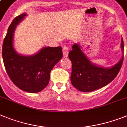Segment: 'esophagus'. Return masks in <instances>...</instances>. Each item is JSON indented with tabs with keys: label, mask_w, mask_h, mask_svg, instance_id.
<instances>
[{
	"label": "esophagus",
	"mask_w": 127,
	"mask_h": 127,
	"mask_svg": "<svg viewBox=\"0 0 127 127\" xmlns=\"http://www.w3.org/2000/svg\"><path fill=\"white\" fill-rule=\"evenodd\" d=\"M68 51L69 49L68 47H67L66 46H64L63 50V56L64 57H67L68 55Z\"/></svg>",
	"instance_id": "esophagus-1"
}]
</instances>
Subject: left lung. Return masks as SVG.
Instances as JSON below:
<instances>
[{"mask_svg":"<svg viewBox=\"0 0 127 127\" xmlns=\"http://www.w3.org/2000/svg\"><path fill=\"white\" fill-rule=\"evenodd\" d=\"M121 42V59L114 66L107 68L92 63L79 44H74L68 54L72 64L70 80L73 87L81 92H90L104 87L114 79L123 63L124 44L122 38Z\"/></svg>","mask_w":127,"mask_h":127,"instance_id":"1","label":"left lung"}]
</instances>
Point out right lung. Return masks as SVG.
Returning a JSON list of instances; mask_svg holds the SVG:
<instances>
[{
  "label": "right lung",
  "instance_id": "1",
  "mask_svg": "<svg viewBox=\"0 0 127 127\" xmlns=\"http://www.w3.org/2000/svg\"><path fill=\"white\" fill-rule=\"evenodd\" d=\"M27 16L26 13L13 19L8 28L2 46V59L7 75L21 90L29 93L42 91L49 83L50 72L63 57L62 48L46 46L36 54L17 53L13 44L17 26Z\"/></svg>",
  "mask_w": 127,
  "mask_h": 127
}]
</instances>
